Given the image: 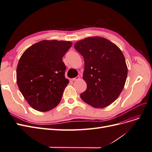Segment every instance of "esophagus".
I'll return each mask as SVG.
<instances>
[{"instance_id": "1", "label": "esophagus", "mask_w": 152, "mask_h": 152, "mask_svg": "<svg viewBox=\"0 0 152 152\" xmlns=\"http://www.w3.org/2000/svg\"><path fill=\"white\" fill-rule=\"evenodd\" d=\"M79 79H80L79 77H75V78H73V79H72L71 80H72V81H75V80H79Z\"/></svg>"}]
</instances>
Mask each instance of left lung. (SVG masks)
<instances>
[{
  "label": "left lung",
  "instance_id": "obj_1",
  "mask_svg": "<svg viewBox=\"0 0 152 152\" xmlns=\"http://www.w3.org/2000/svg\"><path fill=\"white\" fill-rule=\"evenodd\" d=\"M74 47L85 63L83 79L87 89L80 98L94 108H103L112 104L121 93L127 75L121 50L100 37L81 40Z\"/></svg>",
  "mask_w": 152,
  "mask_h": 152
}]
</instances>
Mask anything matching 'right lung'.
Returning <instances> with one entry per match:
<instances>
[{"mask_svg":"<svg viewBox=\"0 0 152 152\" xmlns=\"http://www.w3.org/2000/svg\"><path fill=\"white\" fill-rule=\"evenodd\" d=\"M72 45L70 41L45 40L22 54L16 69L17 84L34 109L47 112L60 102L69 82L62 58Z\"/></svg>","mask_w":152,"mask_h":152,"instance_id":"add662e5","label":"right lung"}]
</instances>
